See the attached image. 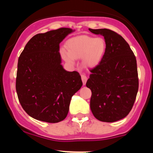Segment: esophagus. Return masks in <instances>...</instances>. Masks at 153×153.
<instances>
[{"label":"esophagus","instance_id":"34e87169","mask_svg":"<svg viewBox=\"0 0 153 153\" xmlns=\"http://www.w3.org/2000/svg\"><path fill=\"white\" fill-rule=\"evenodd\" d=\"M81 79H82V83H83V85H85V83H86L87 80H88V78H87L86 75H85V74L82 75Z\"/></svg>","mask_w":153,"mask_h":153}]
</instances>
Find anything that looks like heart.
<instances>
[{
    "label": "heart",
    "instance_id": "obj_1",
    "mask_svg": "<svg viewBox=\"0 0 153 153\" xmlns=\"http://www.w3.org/2000/svg\"><path fill=\"white\" fill-rule=\"evenodd\" d=\"M68 50L61 49L62 58L69 63H74L75 59L82 58L87 66H94L99 63L106 52V42L102 37L95 38L80 36L68 41Z\"/></svg>",
    "mask_w": 153,
    "mask_h": 153
}]
</instances>
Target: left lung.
<instances>
[{"instance_id": "8db88e82", "label": "left lung", "mask_w": 153, "mask_h": 153, "mask_svg": "<svg viewBox=\"0 0 153 153\" xmlns=\"http://www.w3.org/2000/svg\"><path fill=\"white\" fill-rule=\"evenodd\" d=\"M89 31L106 42L102 59L90 70L86 86L91 90L90 106L98 120L114 122L130 112L139 88L137 60L129 44L121 35L108 29Z\"/></svg>"}]
</instances>
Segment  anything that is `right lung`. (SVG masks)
Returning <instances> with one entry per match:
<instances>
[{
  "label": "right lung",
  "instance_id": "add662e5",
  "mask_svg": "<svg viewBox=\"0 0 153 153\" xmlns=\"http://www.w3.org/2000/svg\"><path fill=\"white\" fill-rule=\"evenodd\" d=\"M73 30L59 28L38 34L28 42L18 61L16 89L30 117L49 123L64 120L72 96L82 85L77 71L61 65L59 43Z\"/></svg>",
  "mask_w": 153,
  "mask_h": 153
}]
</instances>
